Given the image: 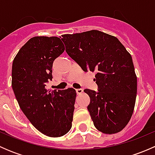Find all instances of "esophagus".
I'll return each mask as SVG.
<instances>
[{"mask_svg": "<svg viewBox=\"0 0 155 155\" xmlns=\"http://www.w3.org/2000/svg\"><path fill=\"white\" fill-rule=\"evenodd\" d=\"M76 94H81L83 92V89H82V88H77V89H76Z\"/></svg>", "mask_w": 155, "mask_h": 155, "instance_id": "34e87169", "label": "esophagus"}]
</instances>
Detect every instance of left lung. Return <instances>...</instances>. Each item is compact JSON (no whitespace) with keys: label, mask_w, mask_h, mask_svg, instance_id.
I'll return each instance as SVG.
<instances>
[{"label":"left lung","mask_w":155,"mask_h":155,"mask_svg":"<svg viewBox=\"0 0 155 155\" xmlns=\"http://www.w3.org/2000/svg\"><path fill=\"white\" fill-rule=\"evenodd\" d=\"M68 55L85 72L96 71L98 91L85 89L94 125L104 134L120 132L134 112L137 78L132 57L115 37L92 30L64 34Z\"/></svg>","instance_id":"1"}]
</instances>
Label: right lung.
<instances>
[{"instance_id":"right-lung-1","label":"right lung","mask_w":155,"mask_h":155,"mask_svg":"<svg viewBox=\"0 0 155 155\" xmlns=\"http://www.w3.org/2000/svg\"><path fill=\"white\" fill-rule=\"evenodd\" d=\"M57 37H34L22 46L12 67V87L23 113L40 132L59 137L72 127L75 89L48 90L54 61L64 51Z\"/></svg>"}]
</instances>
